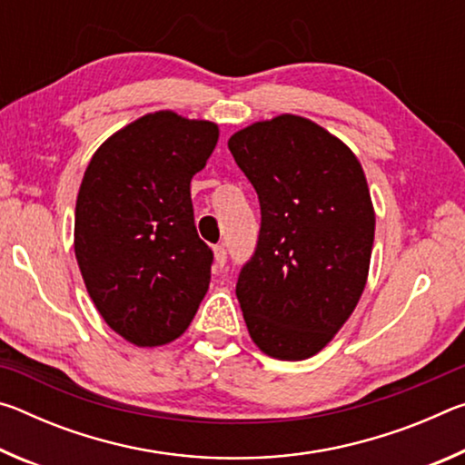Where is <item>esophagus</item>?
<instances>
[{"label":"esophagus","mask_w":465,"mask_h":465,"mask_svg":"<svg viewBox=\"0 0 465 465\" xmlns=\"http://www.w3.org/2000/svg\"><path fill=\"white\" fill-rule=\"evenodd\" d=\"M213 256H215V269H223L227 261V252L223 246H213Z\"/></svg>","instance_id":"34e87169"}]
</instances>
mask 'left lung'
I'll use <instances>...</instances> for the list:
<instances>
[{
  "mask_svg": "<svg viewBox=\"0 0 465 465\" xmlns=\"http://www.w3.org/2000/svg\"><path fill=\"white\" fill-rule=\"evenodd\" d=\"M262 225L235 285L252 342L303 361L332 341L363 295L375 209L357 155L305 116L256 121L227 141Z\"/></svg>",
  "mask_w": 465,
  "mask_h": 465,
  "instance_id": "left-lung-1",
  "label": "left lung"
}]
</instances>
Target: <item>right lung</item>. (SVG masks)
I'll list each match as a JSON object with an SVG mask.
<instances>
[{"label":"right lung","instance_id":"right-lung-1","mask_svg":"<svg viewBox=\"0 0 465 465\" xmlns=\"http://www.w3.org/2000/svg\"><path fill=\"white\" fill-rule=\"evenodd\" d=\"M219 139L174 110L113 133L85 168L74 250L106 324L139 349L174 342L209 289L213 252L194 227L191 180Z\"/></svg>","mask_w":465,"mask_h":465}]
</instances>
